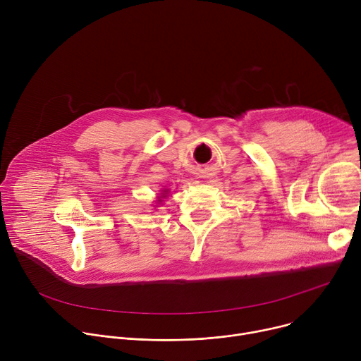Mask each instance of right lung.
<instances>
[{"instance_id": "add662e5", "label": "right lung", "mask_w": 361, "mask_h": 361, "mask_svg": "<svg viewBox=\"0 0 361 361\" xmlns=\"http://www.w3.org/2000/svg\"><path fill=\"white\" fill-rule=\"evenodd\" d=\"M167 191H169V190H164V192H163V197H166V195H167ZM159 201H161V198H160Z\"/></svg>"}]
</instances>
